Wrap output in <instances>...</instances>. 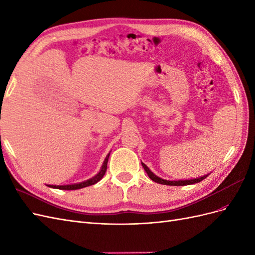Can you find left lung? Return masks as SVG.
Masks as SVG:
<instances>
[{
  "label": "left lung",
  "instance_id": "1",
  "mask_svg": "<svg viewBox=\"0 0 255 255\" xmlns=\"http://www.w3.org/2000/svg\"><path fill=\"white\" fill-rule=\"evenodd\" d=\"M141 165H142V167L144 168V170H145V172L148 173V175H149V177L150 179L152 180V181H154V182H156V183H159V184H163V185H170V186H184V185H191V184H196V183H199V182H201L202 180H204L205 177L208 175H203V176H200V177H197V179H189V180H179V181H169V180H164V179H161V177H159V176H157V175H155L154 174L150 169L146 167L143 163H141Z\"/></svg>",
  "mask_w": 255,
  "mask_h": 255
}]
</instances>
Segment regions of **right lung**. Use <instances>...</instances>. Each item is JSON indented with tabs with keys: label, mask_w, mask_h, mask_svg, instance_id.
I'll return each instance as SVG.
<instances>
[{
	"label": "right lung",
	"mask_w": 255,
	"mask_h": 255,
	"mask_svg": "<svg viewBox=\"0 0 255 255\" xmlns=\"http://www.w3.org/2000/svg\"><path fill=\"white\" fill-rule=\"evenodd\" d=\"M110 154H111V153H110ZM110 154L105 157V159H104V161H103V165H102L101 169H100V171H99L95 176H92L91 179H89V180H87V181H84V182L79 183V184H74V185H63V186H56V185H52V187H54V188H59V189L72 190V189H81V188L87 187V186H90V185H94V184L98 183L100 180L102 179V177H103L104 174H105V172H106L107 161H109Z\"/></svg>",
	"instance_id": "add662e5"
}]
</instances>
